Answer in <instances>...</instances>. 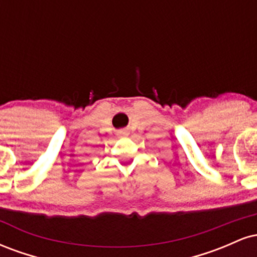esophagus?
Returning <instances> with one entry per match:
<instances>
[{
  "mask_svg": "<svg viewBox=\"0 0 257 257\" xmlns=\"http://www.w3.org/2000/svg\"><path fill=\"white\" fill-rule=\"evenodd\" d=\"M119 135H128V133H126L125 131H120L119 132Z\"/></svg>",
  "mask_w": 257,
  "mask_h": 257,
  "instance_id": "1",
  "label": "esophagus"
}]
</instances>
